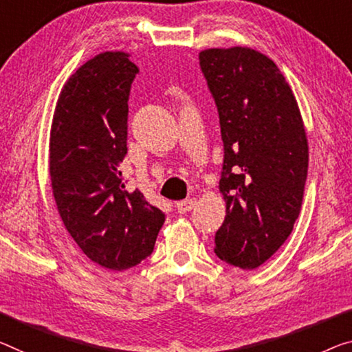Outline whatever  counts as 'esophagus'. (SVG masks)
I'll use <instances>...</instances> for the list:
<instances>
[{"label":"esophagus","instance_id":"obj_1","mask_svg":"<svg viewBox=\"0 0 352 352\" xmlns=\"http://www.w3.org/2000/svg\"><path fill=\"white\" fill-rule=\"evenodd\" d=\"M195 204H197V199H182V201L176 203V209L179 214H186V212H190V210L195 208Z\"/></svg>","mask_w":352,"mask_h":352}]
</instances>
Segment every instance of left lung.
Returning a JSON list of instances; mask_svg holds the SVG:
<instances>
[{
    "label": "left lung",
    "instance_id": "1",
    "mask_svg": "<svg viewBox=\"0 0 352 352\" xmlns=\"http://www.w3.org/2000/svg\"><path fill=\"white\" fill-rule=\"evenodd\" d=\"M199 67L219 111L226 201L215 253L252 270L283 245L299 217L308 170L304 122L293 91L267 56L209 48Z\"/></svg>",
    "mask_w": 352,
    "mask_h": 352
}]
</instances>
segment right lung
<instances>
[{
  "instance_id": "1",
  "label": "right lung",
  "mask_w": 352,
  "mask_h": 352,
  "mask_svg": "<svg viewBox=\"0 0 352 352\" xmlns=\"http://www.w3.org/2000/svg\"><path fill=\"white\" fill-rule=\"evenodd\" d=\"M138 67L122 52L85 63L59 94L50 133V177L59 215L91 261L137 266L154 250L165 214L129 190V94Z\"/></svg>"
}]
</instances>
